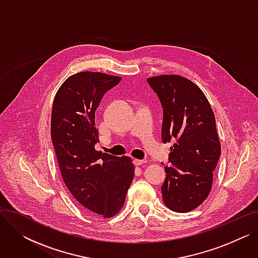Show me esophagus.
Returning <instances> with one entry per match:
<instances>
[{
    "instance_id": "1",
    "label": "esophagus",
    "mask_w": 258,
    "mask_h": 258,
    "mask_svg": "<svg viewBox=\"0 0 258 258\" xmlns=\"http://www.w3.org/2000/svg\"><path fill=\"white\" fill-rule=\"evenodd\" d=\"M144 163H146V161H145V160H137V159H135V160H134V164H135V165H137V166L142 165V164H144Z\"/></svg>"
}]
</instances>
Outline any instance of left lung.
I'll use <instances>...</instances> for the list:
<instances>
[{
	"label": "left lung",
	"mask_w": 258,
	"mask_h": 258,
	"mask_svg": "<svg viewBox=\"0 0 258 258\" xmlns=\"http://www.w3.org/2000/svg\"><path fill=\"white\" fill-rule=\"evenodd\" d=\"M163 108L162 142L173 141L162 185L164 204L188 212L208 197L221 156L212 108L202 90L179 75L147 78Z\"/></svg>",
	"instance_id": "1"
}]
</instances>
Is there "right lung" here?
<instances>
[{"label":"right lung","mask_w":258,"mask_h":258,"mask_svg":"<svg viewBox=\"0 0 258 258\" xmlns=\"http://www.w3.org/2000/svg\"><path fill=\"white\" fill-rule=\"evenodd\" d=\"M120 80L99 72L70 76L55 95L51 115V139L67 188L80 205L104 219L121 210L135 170L128 157L95 150V112Z\"/></svg>","instance_id":"1"}]
</instances>
